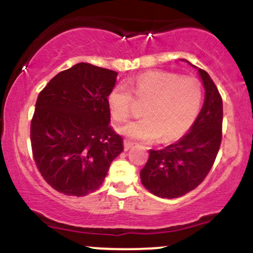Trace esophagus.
Returning <instances> with one entry per match:
<instances>
[{"label": "esophagus", "instance_id": "esophagus-1", "mask_svg": "<svg viewBox=\"0 0 253 253\" xmlns=\"http://www.w3.org/2000/svg\"><path fill=\"white\" fill-rule=\"evenodd\" d=\"M132 145H133V143L129 141V139H127V138L124 139V149L125 150H128Z\"/></svg>", "mask_w": 253, "mask_h": 253}]
</instances>
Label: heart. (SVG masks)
<instances>
[{
  "label": "heart",
  "mask_w": 253,
  "mask_h": 253,
  "mask_svg": "<svg viewBox=\"0 0 253 253\" xmlns=\"http://www.w3.org/2000/svg\"><path fill=\"white\" fill-rule=\"evenodd\" d=\"M133 95L145 104L144 117L120 127V132L134 141L180 138L193 126L203 104L202 85L196 78L150 71L111 89L108 105L115 121L124 122L131 116L136 106Z\"/></svg>",
  "instance_id": "obj_1"
}]
</instances>
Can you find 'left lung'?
I'll list each match as a JSON object with an SVG mask.
<instances>
[{
	"label": "left lung",
	"instance_id": "obj_1",
	"mask_svg": "<svg viewBox=\"0 0 253 253\" xmlns=\"http://www.w3.org/2000/svg\"><path fill=\"white\" fill-rule=\"evenodd\" d=\"M206 89L202 110L190 132L174 144L150 149L141 181L153 195L177 198L195 190L211 171L223 137V99L205 70H198Z\"/></svg>",
	"mask_w": 253,
	"mask_h": 253
}]
</instances>
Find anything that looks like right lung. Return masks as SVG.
<instances>
[{
	"label": "right lung",
	"mask_w": 253,
	"mask_h": 253,
	"mask_svg": "<svg viewBox=\"0 0 253 253\" xmlns=\"http://www.w3.org/2000/svg\"><path fill=\"white\" fill-rule=\"evenodd\" d=\"M116 77L115 71L82 62L57 73L39 93L30 142L38 170L53 190L77 197L94 192L124 150L108 105Z\"/></svg>",
	"instance_id": "right-lung-1"
}]
</instances>
